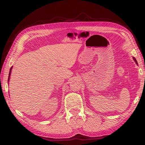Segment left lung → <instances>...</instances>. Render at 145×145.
I'll return each mask as SVG.
<instances>
[{"instance_id": "1", "label": "left lung", "mask_w": 145, "mask_h": 145, "mask_svg": "<svg viewBox=\"0 0 145 145\" xmlns=\"http://www.w3.org/2000/svg\"><path fill=\"white\" fill-rule=\"evenodd\" d=\"M133 59H134V61H135V62L137 63V64H138V63H137V61H136V58H133Z\"/></svg>"}]
</instances>
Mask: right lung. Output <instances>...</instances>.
Segmentation results:
<instances>
[{"label":"right lung","instance_id":"add662e5","mask_svg":"<svg viewBox=\"0 0 145 145\" xmlns=\"http://www.w3.org/2000/svg\"><path fill=\"white\" fill-rule=\"evenodd\" d=\"M11 69H12V67H11V69H10V71H9V77H8V82H9V78H10V75H11Z\"/></svg>","mask_w":145,"mask_h":145}]
</instances>
